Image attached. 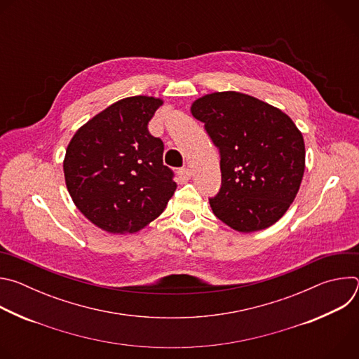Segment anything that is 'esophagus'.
Wrapping results in <instances>:
<instances>
[{
	"label": "esophagus",
	"mask_w": 359,
	"mask_h": 359,
	"mask_svg": "<svg viewBox=\"0 0 359 359\" xmlns=\"http://www.w3.org/2000/svg\"><path fill=\"white\" fill-rule=\"evenodd\" d=\"M177 176H179V180H180L182 183H186V182H189L190 177H191V170H190L189 168H183V169H180V170L177 172Z\"/></svg>",
	"instance_id": "34e87169"
}]
</instances>
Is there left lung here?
Returning <instances> with one entry per match:
<instances>
[{"label": "left lung", "instance_id": "obj_1", "mask_svg": "<svg viewBox=\"0 0 359 359\" xmlns=\"http://www.w3.org/2000/svg\"><path fill=\"white\" fill-rule=\"evenodd\" d=\"M190 112L220 151L222 187L209 198L216 217L240 233L278 222L294 201L305 169L304 137L292 119L234 90L204 95Z\"/></svg>", "mask_w": 359, "mask_h": 359}]
</instances>
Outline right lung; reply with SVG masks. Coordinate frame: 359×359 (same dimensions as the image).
Instances as JSON below:
<instances>
[{
  "mask_svg": "<svg viewBox=\"0 0 359 359\" xmlns=\"http://www.w3.org/2000/svg\"><path fill=\"white\" fill-rule=\"evenodd\" d=\"M162 105L153 96L121 99L82 125L67 147V189L78 210L107 233L139 231L175 194L163 142L147 130Z\"/></svg>",
  "mask_w": 359,
  "mask_h": 359,
  "instance_id": "right-lung-1",
  "label": "right lung"
}]
</instances>
